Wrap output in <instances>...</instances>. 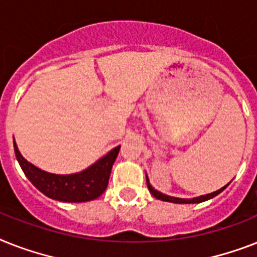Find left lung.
<instances>
[{"label": "left lung", "instance_id": "left-lung-1", "mask_svg": "<svg viewBox=\"0 0 257 257\" xmlns=\"http://www.w3.org/2000/svg\"><path fill=\"white\" fill-rule=\"evenodd\" d=\"M147 183H148V189H149V191L152 193V195H153L154 198L161 199V201H165V202H173V203H201V202H204V201H207V199H211V198L216 197L219 193H222L223 190L227 187V185H226L224 187H222L220 190H218V191H214V193L207 194V195H202V197H199V198H194V199H181V198L169 197V195H165V194L160 193V191H157V190H154L153 187L149 185V179H148V177H147Z\"/></svg>", "mask_w": 257, "mask_h": 257}]
</instances>
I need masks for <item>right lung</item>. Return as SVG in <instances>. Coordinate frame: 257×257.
I'll return each mask as SVG.
<instances>
[{"mask_svg": "<svg viewBox=\"0 0 257 257\" xmlns=\"http://www.w3.org/2000/svg\"><path fill=\"white\" fill-rule=\"evenodd\" d=\"M120 147L112 149L107 156L100 158L84 172L71 176H58L50 174L34 165L27 162L14 143L16 157L24 170L25 176L37 189L56 201L62 202H88L99 198L105 191L109 181L110 170L114 160L117 157Z\"/></svg>", "mask_w": 257, "mask_h": 257, "instance_id": "1", "label": "right lung"}]
</instances>
